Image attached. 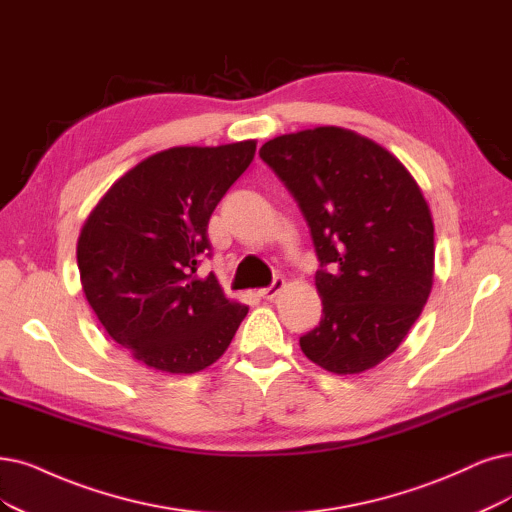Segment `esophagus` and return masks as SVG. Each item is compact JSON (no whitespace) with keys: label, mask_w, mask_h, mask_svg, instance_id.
<instances>
[{"label":"esophagus","mask_w":512,"mask_h":512,"mask_svg":"<svg viewBox=\"0 0 512 512\" xmlns=\"http://www.w3.org/2000/svg\"><path fill=\"white\" fill-rule=\"evenodd\" d=\"M282 289H285V280H282V278H274L272 285L266 287V289H261L259 295H261L263 299H270V301H272V299H276V295H278Z\"/></svg>","instance_id":"1"}]
</instances>
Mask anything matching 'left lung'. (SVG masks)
<instances>
[{"mask_svg": "<svg viewBox=\"0 0 512 512\" xmlns=\"http://www.w3.org/2000/svg\"><path fill=\"white\" fill-rule=\"evenodd\" d=\"M259 156L295 198L320 261L323 318L301 350L337 375L380 365L432 289L434 225L418 183L388 149L339 126L280 135Z\"/></svg>", "mask_w": 512, "mask_h": 512, "instance_id": "8db88e82", "label": "left lung"}]
</instances>
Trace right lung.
<instances>
[{"mask_svg": "<svg viewBox=\"0 0 512 512\" xmlns=\"http://www.w3.org/2000/svg\"><path fill=\"white\" fill-rule=\"evenodd\" d=\"M255 141L170 147L113 183L78 240L80 280L113 342L164 373H196L230 346L249 308L215 274L208 219L255 158Z\"/></svg>", "mask_w": 512, "mask_h": 512, "instance_id": "right-lung-1", "label": "right lung"}]
</instances>
